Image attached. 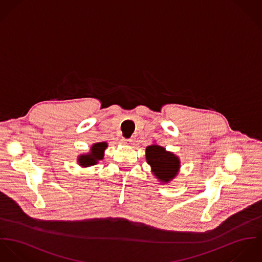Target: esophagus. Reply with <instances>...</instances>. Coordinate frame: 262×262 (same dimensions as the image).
Wrapping results in <instances>:
<instances>
[{"mask_svg": "<svg viewBox=\"0 0 262 262\" xmlns=\"http://www.w3.org/2000/svg\"><path fill=\"white\" fill-rule=\"evenodd\" d=\"M134 142H135V139H134V138H130V139H122V143H124L125 145H132Z\"/></svg>", "mask_w": 262, "mask_h": 262, "instance_id": "esophagus-1", "label": "esophagus"}]
</instances>
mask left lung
Wrapping results in <instances>:
<instances>
[{
  "label": "left lung",
  "mask_w": 262,
  "mask_h": 262,
  "mask_svg": "<svg viewBox=\"0 0 262 262\" xmlns=\"http://www.w3.org/2000/svg\"><path fill=\"white\" fill-rule=\"evenodd\" d=\"M145 160L150 166V172L162 185L172 182L180 172L181 161L174 152L166 150L162 145H147Z\"/></svg>",
  "instance_id": "8db88e82"
}]
</instances>
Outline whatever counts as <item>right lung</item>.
<instances>
[{"label": "right lung", "mask_w": 262, "mask_h": 262, "mask_svg": "<svg viewBox=\"0 0 262 262\" xmlns=\"http://www.w3.org/2000/svg\"><path fill=\"white\" fill-rule=\"evenodd\" d=\"M107 143H95L90 146V150L86 154H81L77 158V163L82 168H88L96 165L104 157V150L107 147Z\"/></svg>", "instance_id": "right-lung-1"}]
</instances>
